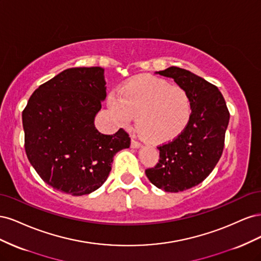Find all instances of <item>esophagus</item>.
Returning a JSON list of instances; mask_svg holds the SVG:
<instances>
[{
	"instance_id": "esophagus-1",
	"label": "esophagus",
	"mask_w": 261,
	"mask_h": 261,
	"mask_svg": "<svg viewBox=\"0 0 261 261\" xmlns=\"http://www.w3.org/2000/svg\"><path fill=\"white\" fill-rule=\"evenodd\" d=\"M130 147H132V148H139V147H141V144L139 143V141H137V140H135V139H132V141H130Z\"/></svg>"
}]
</instances>
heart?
<instances>
[{
	"instance_id": "b5f03b06",
	"label": "heart",
	"mask_w": 261,
	"mask_h": 261,
	"mask_svg": "<svg viewBox=\"0 0 261 261\" xmlns=\"http://www.w3.org/2000/svg\"><path fill=\"white\" fill-rule=\"evenodd\" d=\"M108 106L120 124H128L137 115L140 134L152 143L176 137L192 113L191 98L184 88L152 75L130 78L121 93L110 94Z\"/></svg>"
}]
</instances>
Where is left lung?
<instances>
[{
    "mask_svg": "<svg viewBox=\"0 0 261 261\" xmlns=\"http://www.w3.org/2000/svg\"><path fill=\"white\" fill-rule=\"evenodd\" d=\"M156 74L173 78L191 98L186 127L170 143L158 147L159 162L146 170L154 186L178 193L200 184L215 169L223 152L230 113L218 87L189 70L171 66Z\"/></svg>",
    "mask_w": 261,
    "mask_h": 261,
    "instance_id": "left-lung-1",
    "label": "left lung"
}]
</instances>
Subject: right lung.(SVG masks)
Here are the masks:
<instances>
[{
    "label": "right lung",
    "instance_id": "right-lung-1",
    "mask_svg": "<svg viewBox=\"0 0 261 261\" xmlns=\"http://www.w3.org/2000/svg\"><path fill=\"white\" fill-rule=\"evenodd\" d=\"M103 74L98 66L63 70L39 86L22 111L28 160L60 192H94L107 180L115 153L130 145L123 128L103 135L94 126L107 97Z\"/></svg>",
    "mask_w": 261,
    "mask_h": 261
}]
</instances>
